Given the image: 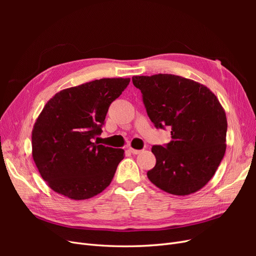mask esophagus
<instances>
[{
    "label": "esophagus",
    "mask_w": 256,
    "mask_h": 256,
    "mask_svg": "<svg viewBox=\"0 0 256 256\" xmlns=\"http://www.w3.org/2000/svg\"><path fill=\"white\" fill-rule=\"evenodd\" d=\"M131 154H140L142 150H134V148H132V147H130V148L128 150Z\"/></svg>",
    "instance_id": "1"
}]
</instances>
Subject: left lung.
Instances as JSON below:
<instances>
[{
  "mask_svg": "<svg viewBox=\"0 0 256 256\" xmlns=\"http://www.w3.org/2000/svg\"><path fill=\"white\" fill-rule=\"evenodd\" d=\"M150 120L171 129L166 146L154 145L156 166L148 180L174 196H189L212 180L226 150L228 120L218 98L205 85L180 76H134Z\"/></svg>",
  "mask_w": 256,
  "mask_h": 256,
  "instance_id": "1",
  "label": "left lung"
}]
</instances>
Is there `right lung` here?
<instances>
[{"label": "right lung", "instance_id": "obj_1", "mask_svg": "<svg viewBox=\"0 0 256 256\" xmlns=\"http://www.w3.org/2000/svg\"><path fill=\"white\" fill-rule=\"evenodd\" d=\"M129 78H104L56 92L32 131V157L40 176L58 194L86 200L102 192L125 157L122 148L92 143L110 104Z\"/></svg>", "mask_w": 256, "mask_h": 256}]
</instances>
